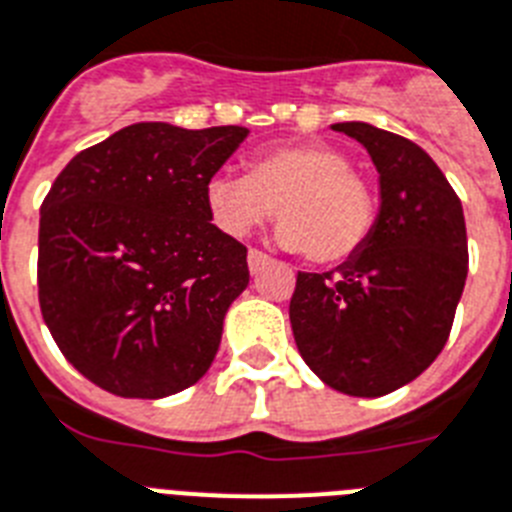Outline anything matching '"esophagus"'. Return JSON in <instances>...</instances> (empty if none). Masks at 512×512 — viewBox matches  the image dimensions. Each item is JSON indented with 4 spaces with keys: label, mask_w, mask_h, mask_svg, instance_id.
Wrapping results in <instances>:
<instances>
[{
    "label": "esophagus",
    "mask_w": 512,
    "mask_h": 512,
    "mask_svg": "<svg viewBox=\"0 0 512 512\" xmlns=\"http://www.w3.org/2000/svg\"><path fill=\"white\" fill-rule=\"evenodd\" d=\"M247 265H249V270H252V273H260L265 265H270V257L265 255V252H260V249H249Z\"/></svg>",
    "instance_id": "obj_1"
}]
</instances>
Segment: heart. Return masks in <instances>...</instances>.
Returning a JSON list of instances; mask_svg holds the SVG:
<instances>
[{
    "mask_svg": "<svg viewBox=\"0 0 512 512\" xmlns=\"http://www.w3.org/2000/svg\"><path fill=\"white\" fill-rule=\"evenodd\" d=\"M207 205L231 236L249 234L278 207V242L315 265L352 260L376 226L371 184L328 144H281L252 157L247 176L215 173Z\"/></svg>",
    "mask_w": 512,
    "mask_h": 512,
    "instance_id": "obj_1",
    "label": "heart"
}]
</instances>
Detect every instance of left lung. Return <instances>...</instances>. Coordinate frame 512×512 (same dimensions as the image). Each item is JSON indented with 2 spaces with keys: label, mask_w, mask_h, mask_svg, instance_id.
Listing matches in <instances>:
<instances>
[{
  "label": "left lung",
  "mask_w": 512,
  "mask_h": 512,
  "mask_svg": "<svg viewBox=\"0 0 512 512\" xmlns=\"http://www.w3.org/2000/svg\"><path fill=\"white\" fill-rule=\"evenodd\" d=\"M368 149L381 210L365 247L328 273H297L289 321L323 384L381 397L410 384L442 352L468 276L458 194L436 162L405 136L336 123Z\"/></svg>",
  "instance_id": "left-lung-1"
}]
</instances>
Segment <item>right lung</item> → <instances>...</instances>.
Masks as SVG:
<instances>
[{
  "label": "right lung",
  "instance_id": "obj_1",
  "mask_svg": "<svg viewBox=\"0 0 512 512\" xmlns=\"http://www.w3.org/2000/svg\"><path fill=\"white\" fill-rule=\"evenodd\" d=\"M247 134L134 123L54 178L41 202L39 307L91 384L160 400L207 373L249 284L247 247L210 223L207 184Z\"/></svg>",
  "mask_w": 512,
  "mask_h": 512
}]
</instances>
